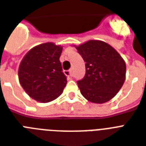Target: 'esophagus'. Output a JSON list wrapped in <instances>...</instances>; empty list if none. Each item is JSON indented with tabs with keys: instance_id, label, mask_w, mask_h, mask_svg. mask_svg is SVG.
<instances>
[{
	"instance_id": "obj_1",
	"label": "esophagus",
	"mask_w": 146,
	"mask_h": 146,
	"mask_svg": "<svg viewBox=\"0 0 146 146\" xmlns=\"http://www.w3.org/2000/svg\"><path fill=\"white\" fill-rule=\"evenodd\" d=\"M65 73H66L67 76H73V70L70 69V70H69L65 71Z\"/></svg>"
}]
</instances>
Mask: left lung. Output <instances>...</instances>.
<instances>
[{
  "instance_id": "obj_1",
  "label": "left lung",
  "mask_w": 146,
  "mask_h": 146,
  "mask_svg": "<svg viewBox=\"0 0 146 146\" xmlns=\"http://www.w3.org/2000/svg\"><path fill=\"white\" fill-rule=\"evenodd\" d=\"M76 48L86 62V75L77 81L81 94L92 103L110 101L126 79V64L122 57L110 44L98 40H89Z\"/></svg>"
}]
</instances>
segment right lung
Listing matches in <instances>:
<instances>
[{
  "label": "right lung",
  "instance_id": "1",
  "mask_svg": "<svg viewBox=\"0 0 146 146\" xmlns=\"http://www.w3.org/2000/svg\"><path fill=\"white\" fill-rule=\"evenodd\" d=\"M60 45L47 42L29 50L19 64L20 85L29 97L42 103L59 97L66 86V76L62 72Z\"/></svg>",
  "mask_w": 146,
  "mask_h": 146
}]
</instances>
